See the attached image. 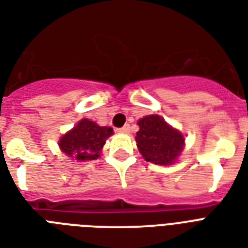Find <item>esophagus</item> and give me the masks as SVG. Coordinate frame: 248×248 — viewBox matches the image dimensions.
Masks as SVG:
<instances>
[{"label": "esophagus", "mask_w": 248, "mask_h": 248, "mask_svg": "<svg viewBox=\"0 0 248 248\" xmlns=\"http://www.w3.org/2000/svg\"><path fill=\"white\" fill-rule=\"evenodd\" d=\"M120 131L121 132H130V124H124V127H121L120 128Z\"/></svg>", "instance_id": "34e87169"}]
</instances>
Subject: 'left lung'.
<instances>
[{"instance_id":"left-lung-1","label":"left lung","mask_w":248,"mask_h":248,"mask_svg":"<svg viewBox=\"0 0 248 248\" xmlns=\"http://www.w3.org/2000/svg\"><path fill=\"white\" fill-rule=\"evenodd\" d=\"M136 143L145 161L155 165L173 163L184 147V138L159 116H147L138 122Z\"/></svg>"}]
</instances>
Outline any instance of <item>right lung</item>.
Returning a JSON list of instances; mask_svg holds the SVG:
<instances>
[{"instance_id": "1", "label": "right lung", "mask_w": 248, "mask_h": 248, "mask_svg": "<svg viewBox=\"0 0 248 248\" xmlns=\"http://www.w3.org/2000/svg\"><path fill=\"white\" fill-rule=\"evenodd\" d=\"M112 134V127H101L85 118L60 139L59 145L65 155L77 161H91L99 158L105 140Z\"/></svg>"}]
</instances>
